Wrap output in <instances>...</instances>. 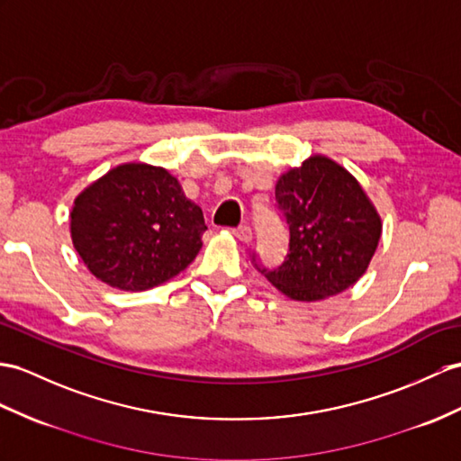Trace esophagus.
Wrapping results in <instances>:
<instances>
[{"instance_id": "esophagus-1", "label": "esophagus", "mask_w": 461, "mask_h": 461, "mask_svg": "<svg viewBox=\"0 0 461 461\" xmlns=\"http://www.w3.org/2000/svg\"><path fill=\"white\" fill-rule=\"evenodd\" d=\"M234 237H237L240 242H250L252 240V229L249 227V224H242V227L234 229Z\"/></svg>"}]
</instances>
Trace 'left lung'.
I'll use <instances>...</instances> for the list:
<instances>
[{"mask_svg":"<svg viewBox=\"0 0 461 461\" xmlns=\"http://www.w3.org/2000/svg\"><path fill=\"white\" fill-rule=\"evenodd\" d=\"M276 201L289 227L287 256L272 272L256 267L284 295L321 301L366 274L381 239V217L346 167L311 156L279 176Z\"/></svg>","mask_w":461,"mask_h":461,"instance_id":"obj_1","label":"left lung"}]
</instances>
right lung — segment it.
Returning a JSON list of instances; mask_svg holds the SVG:
<instances>
[{"label": "right lung", "mask_w": 461, "mask_h": 461, "mask_svg": "<svg viewBox=\"0 0 461 461\" xmlns=\"http://www.w3.org/2000/svg\"><path fill=\"white\" fill-rule=\"evenodd\" d=\"M203 211L166 167L121 164L74 199L70 234L99 282L122 291L160 285L195 260Z\"/></svg>", "instance_id": "add662e5"}]
</instances>
